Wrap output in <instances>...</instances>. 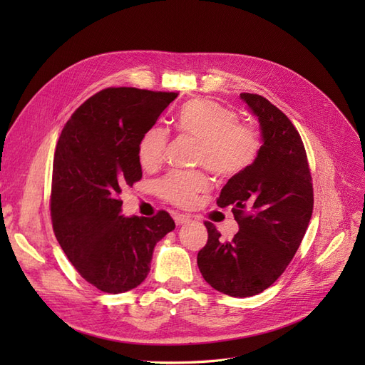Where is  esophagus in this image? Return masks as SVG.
<instances>
[{
	"label": "esophagus",
	"mask_w": 365,
	"mask_h": 365,
	"mask_svg": "<svg viewBox=\"0 0 365 365\" xmlns=\"http://www.w3.org/2000/svg\"><path fill=\"white\" fill-rule=\"evenodd\" d=\"M173 219H175V224H176V225H184V224H189V222H190V216H187V215L175 213V215H173Z\"/></svg>",
	"instance_id": "34e87169"
}]
</instances>
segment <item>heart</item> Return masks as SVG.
I'll return each instance as SVG.
<instances>
[{
  "label": "heart",
  "mask_w": 365,
  "mask_h": 365,
  "mask_svg": "<svg viewBox=\"0 0 365 365\" xmlns=\"http://www.w3.org/2000/svg\"><path fill=\"white\" fill-rule=\"evenodd\" d=\"M176 126L201 140L197 163L224 178L245 172L259 157L262 141L257 129L239 123L233 109L216 101L195 98L187 102L176 117ZM168 140L164 128H149L138 143L140 163L148 169L157 168L164 160ZM208 187L210 180L204 172L189 170H172L155 182L163 200L180 207L193 205L197 195Z\"/></svg>",
  "instance_id": "1"
}]
</instances>
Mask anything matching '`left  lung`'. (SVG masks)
Masks as SVG:
<instances>
[{"label":"left lung","mask_w":365,"mask_h":365,"mask_svg":"<svg viewBox=\"0 0 365 365\" xmlns=\"http://www.w3.org/2000/svg\"><path fill=\"white\" fill-rule=\"evenodd\" d=\"M240 98L257 117L260 152L217 197L219 207H231L239 231L222 242L216 227L205 222L208 240L197 252V268L216 291L251 297L269 288L292 260L312 216L314 189L291 120L262 96L242 93Z\"/></svg>","instance_id":"left-lung-1"}]
</instances>
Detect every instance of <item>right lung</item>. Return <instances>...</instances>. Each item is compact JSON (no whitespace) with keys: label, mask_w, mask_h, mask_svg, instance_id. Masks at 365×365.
Here are the masks:
<instances>
[{"label":"right lung","mask_w":365,"mask_h":365,"mask_svg":"<svg viewBox=\"0 0 365 365\" xmlns=\"http://www.w3.org/2000/svg\"><path fill=\"white\" fill-rule=\"evenodd\" d=\"M176 96L106 88L62 129L53 161V230L73 267L103 292L137 288L150 271L157 242L175 228L168 212L120 215L118 196L141 180L140 138Z\"/></svg>","instance_id":"right-lung-1"}]
</instances>
